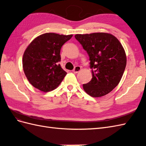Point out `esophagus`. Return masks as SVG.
Returning a JSON list of instances; mask_svg holds the SVG:
<instances>
[{
  "label": "esophagus",
  "instance_id": "34e87169",
  "mask_svg": "<svg viewBox=\"0 0 146 146\" xmlns=\"http://www.w3.org/2000/svg\"><path fill=\"white\" fill-rule=\"evenodd\" d=\"M81 69H82L81 67L79 66H76L73 70V72L75 73H78L80 70H81Z\"/></svg>",
  "mask_w": 146,
  "mask_h": 146
}]
</instances>
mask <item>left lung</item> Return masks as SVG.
Here are the masks:
<instances>
[{"label":"left lung","mask_w":146,"mask_h":146,"mask_svg":"<svg viewBox=\"0 0 146 146\" xmlns=\"http://www.w3.org/2000/svg\"><path fill=\"white\" fill-rule=\"evenodd\" d=\"M76 39L87 52L92 78L83 85L93 97L108 94L119 84L127 63L126 54L120 41L112 35L96 33L76 35Z\"/></svg>","instance_id":"8db88e82"}]
</instances>
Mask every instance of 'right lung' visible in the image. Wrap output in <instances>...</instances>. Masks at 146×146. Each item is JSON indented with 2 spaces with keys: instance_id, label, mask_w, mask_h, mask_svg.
Listing matches in <instances>:
<instances>
[{
  "instance_id": "right-lung-1",
  "label": "right lung",
  "mask_w": 146,
  "mask_h": 146,
  "mask_svg": "<svg viewBox=\"0 0 146 146\" xmlns=\"http://www.w3.org/2000/svg\"><path fill=\"white\" fill-rule=\"evenodd\" d=\"M73 35L45 33L27 46L23 58L24 72L34 87L48 92L56 88L67 73L58 62L61 48Z\"/></svg>"
}]
</instances>
